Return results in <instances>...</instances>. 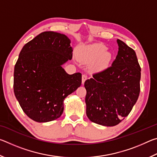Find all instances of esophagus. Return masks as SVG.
Returning a JSON list of instances; mask_svg holds the SVG:
<instances>
[{
    "label": "esophagus",
    "instance_id": "34e87169",
    "mask_svg": "<svg viewBox=\"0 0 157 157\" xmlns=\"http://www.w3.org/2000/svg\"><path fill=\"white\" fill-rule=\"evenodd\" d=\"M87 79V75H82V84H84V82L86 81Z\"/></svg>",
    "mask_w": 157,
    "mask_h": 157
}]
</instances>
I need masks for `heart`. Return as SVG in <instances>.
<instances>
[{"label":"heart","mask_w":157,"mask_h":157,"mask_svg":"<svg viewBox=\"0 0 157 157\" xmlns=\"http://www.w3.org/2000/svg\"><path fill=\"white\" fill-rule=\"evenodd\" d=\"M107 47L102 44H94L84 47L80 52V59L86 62H94V67L102 69L109 65L111 54L106 51Z\"/></svg>","instance_id":"heart-1"}]
</instances>
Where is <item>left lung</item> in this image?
Instances as JSON below:
<instances>
[{"label":"left lung","mask_w":157,"mask_h":157,"mask_svg":"<svg viewBox=\"0 0 157 157\" xmlns=\"http://www.w3.org/2000/svg\"><path fill=\"white\" fill-rule=\"evenodd\" d=\"M112 65L85 81L86 116L101 125L115 126L131 112L140 94V67L136 52L120 39Z\"/></svg>","instance_id":"8db88e82"}]
</instances>
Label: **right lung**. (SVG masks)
Instances as JSON below:
<instances>
[{"mask_svg":"<svg viewBox=\"0 0 157 157\" xmlns=\"http://www.w3.org/2000/svg\"><path fill=\"white\" fill-rule=\"evenodd\" d=\"M65 34L44 32L21 50L14 66V92L23 111L39 123L62 116L63 100L80 86L82 74L68 75L62 67L73 48Z\"/></svg>","mask_w":157,"mask_h":157,"instance_id":"1","label":"right lung"}]
</instances>
